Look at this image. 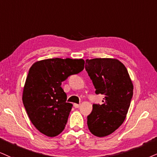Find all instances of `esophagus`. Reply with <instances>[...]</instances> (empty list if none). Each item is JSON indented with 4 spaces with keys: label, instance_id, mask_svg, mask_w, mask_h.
I'll list each match as a JSON object with an SVG mask.
<instances>
[{
    "label": "esophagus",
    "instance_id": "34e87169",
    "mask_svg": "<svg viewBox=\"0 0 157 157\" xmlns=\"http://www.w3.org/2000/svg\"><path fill=\"white\" fill-rule=\"evenodd\" d=\"M73 105H74V107H75V108H78L81 106V104H76V103H75Z\"/></svg>",
    "mask_w": 157,
    "mask_h": 157
}]
</instances>
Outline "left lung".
Segmentation results:
<instances>
[{
  "label": "left lung",
  "mask_w": 157,
  "mask_h": 157,
  "mask_svg": "<svg viewBox=\"0 0 157 157\" xmlns=\"http://www.w3.org/2000/svg\"><path fill=\"white\" fill-rule=\"evenodd\" d=\"M85 69L97 94L105 95L102 105L93 104L88 128L98 137L111 135L122 124L133 95V85L126 67L111 58L86 59Z\"/></svg>",
  "instance_id": "left-lung-1"
}]
</instances>
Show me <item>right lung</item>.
<instances>
[{
	"label": "right lung",
	"instance_id": "add662e5",
	"mask_svg": "<svg viewBox=\"0 0 157 157\" xmlns=\"http://www.w3.org/2000/svg\"><path fill=\"white\" fill-rule=\"evenodd\" d=\"M82 59L54 58L32 65L22 94V102L30 121L39 132L55 137L65 129L73 105L66 102L62 82L84 70Z\"/></svg>",
	"mask_w": 157,
	"mask_h": 157
}]
</instances>
